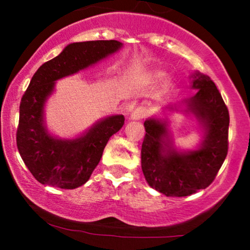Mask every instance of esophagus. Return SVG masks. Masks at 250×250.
Listing matches in <instances>:
<instances>
[{"mask_svg": "<svg viewBox=\"0 0 250 250\" xmlns=\"http://www.w3.org/2000/svg\"><path fill=\"white\" fill-rule=\"evenodd\" d=\"M144 116H145V109H143V107H137V109L133 110L132 112H130L129 120L138 121V120H141Z\"/></svg>", "mask_w": 250, "mask_h": 250, "instance_id": "esophagus-1", "label": "esophagus"}]
</instances>
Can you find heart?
<instances>
[{
	"mask_svg": "<svg viewBox=\"0 0 250 250\" xmlns=\"http://www.w3.org/2000/svg\"><path fill=\"white\" fill-rule=\"evenodd\" d=\"M163 76H165V72L161 71V70H152V71L148 74V77L151 80H161Z\"/></svg>",
	"mask_w": 250,
	"mask_h": 250,
	"instance_id": "b5f03b06",
	"label": "heart"
}]
</instances>
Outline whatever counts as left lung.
Returning a JSON list of instances; mask_svg holds the SVG:
<instances>
[{"mask_svg": "<svg viewBox=\"0 0 250 250\" xmlns=\"http://www.w3.org/2000/svg\"><path fill=\"white\" fill-rule=\"evenodd\" d=\"M190 80L191 89L196 90L192 97L163 107L162 117L151 116L144 122L141 169L148 185L168 197H184L208 188L228 155L230 116L221 94L210 77L200 71ZM167 110L196 118L203 132L197 148L176 147Z\"/></svg>", "mask_w": 250, "mask_h": 250, "instance_id": "obj_1", "label": "left lung"}]
</instances>
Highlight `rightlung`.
<instances>
[{"mask_svg":"<svg viewBox=\"0 0 250 250\" xmlns=\"http://www.w3.org/2000/svg\"><path fill=\"white\" fill-rule=\"evenodd\" d=\"M122 47L123 43L115 40L74 42L41 65L32 76L20 103L17 146L27 169L43 185L71 190L87 183L107 141L125 125V116L112 115L75 138L53 135L48 130L44 106L55 82L93 66Z\"/></svg>","mask_w":250,"mask_h":250,"instance_id":"1","label":"right lung"}]
</instances>
